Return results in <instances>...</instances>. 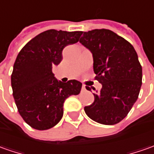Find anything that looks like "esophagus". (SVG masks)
I'll list each match as a JSON object with an SVG mask.
<instances>
[{"label":"esophagus","mask_w":154,"mask_h":154,"mask_svg":"<svg viewBox=\"0 0 154 154\" xmlns=\"http://www.w3.org/2000/svg\"><path fill=\"white\" fill-rule=\"evenodd\" d=\"M82 91H85V90H86V87H85V85H82Z\"/></svg>","instance_id":"esophagus-1"}]
</instances>
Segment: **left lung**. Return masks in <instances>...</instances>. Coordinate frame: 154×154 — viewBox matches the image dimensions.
<instances>
[{
  "label": "left lung",
  "mask_w": 154,
  "mask_h": 154,
  "mask_svg": "<svg viewBox=\"0 0 154 154\" xmlns=\"http://www.w3.org/2000/svg\"><path fill=\"white\" fill-rule=\"evenodd\" d=\"M79 42L92 53L95 78L102 84L99 94H94V103L84 107L86 115L103 125L117 124L138 98L143 69L137 54L129 42L109 29L83 32Z\"/></svg>",
  "instance_id": "1"
}]
</instances>
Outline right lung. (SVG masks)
<instances>
[{
  "label": "right lung",
  "instance_id": "add662e5",
  "mask_svg": "<svg viewBox=\"0 0 154 154\" xmlns=\"http://www.w3.org/2000/svg\"><path fill=\"white\" fill-rule=\"evenodd\" d=\"M82 33L47 30L26 44L17 56L11 77L13 98L20 116L34 129L55 126L63 116L65 100L81 91L80 82L57 80L52 67L61 61L64 48L77 43Z\"/></svg>",
  "mask_w": 154,
  "mask_h": 154
}]
</instances>
